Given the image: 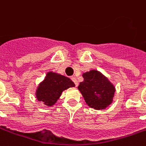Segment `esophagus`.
<instances>
[{
  "label": "esophagus",
  "mask_w": 146,
  "mask_h": 146,
  "mask_svg": "<svg viewBox=\"0 0 146 146\" xmlns=\"http://www.w3.org/2000/svg\"><path fill=\"white\" fill-rule=\"evenodd\" d=\"M71 80L74 82V84H75L76 86H78V85H79V82H78V81H77L76 78H75L74 76H72L71 77Z\"/></svg>",
  "instance_id": "esophagus-1"
}]
</instances>
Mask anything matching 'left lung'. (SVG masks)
<instances>
[{"instance_id": "left-lung-1", "label": "left lung", "mask_w": 146, "mask_h": 146, "mask_svg": "<svg viewBox=\"0 0 146 146\" xmlns=\"http://www.w3.org/2000/svg\"><path fill=\"white\" fill-rule=\"evenodd\" d=\"M84 81L79 83L80 91L86 104L95 110H104L112 104L115 87L106 77L97 70L83 73Z\"/></svg>"}]
</instances>
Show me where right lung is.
Instances as JSON below:
<instances>
[{"mask_svg": "<svg viewBox=\"0 0 146 146\" xmlns=\"http://www.w3.org/2000/svg\"><path fill=\"white\" fill-rule=\"evenodd\" d=\"M74 86L75 84L69 78L48 72L44 80L39 85L36 93V98L46 106H52L58 100L63 91Z\"/></svg>", "mask_w": 146, "mask_h": 146, "instance_id": "right-lung-1", "label": "right lung"}]
</instances>
